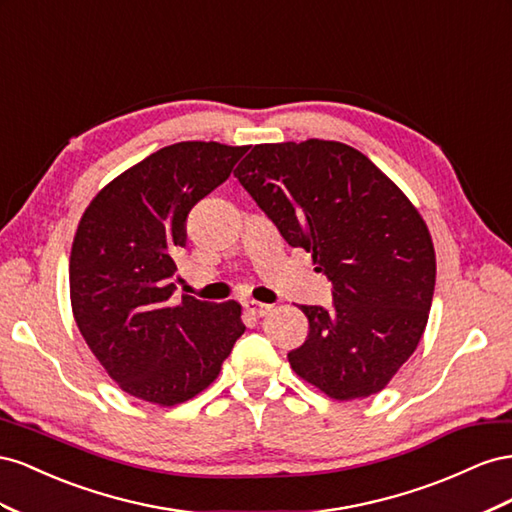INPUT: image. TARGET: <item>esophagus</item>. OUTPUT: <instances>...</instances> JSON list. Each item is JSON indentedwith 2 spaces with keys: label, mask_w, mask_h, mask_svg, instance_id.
<instances>
[{
  "label": "esophagus",
  "mask_w": 512,
  "mask_h": 512,
  "mask_svg": "<svg viewBox=\"0 0 512 512\" xmlns=\"http://www.w3.org/2000/svg\"><path fill=\"white\" fill-rule=\"evenodd\" d=\"M244 306H246V311L251 313V315H255V317H264L272 306L270 304H264V302H257V300H246L244 302Z\"/></svg>",
  "instance_id": "1"
}]
</instances>
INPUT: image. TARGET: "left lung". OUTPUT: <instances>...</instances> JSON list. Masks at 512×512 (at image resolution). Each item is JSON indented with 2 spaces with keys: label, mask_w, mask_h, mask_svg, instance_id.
<instances>
[{
  "label": "left lung",
  "mask_w": 512,
  "mask_h": 512,
  "mask_svg": "<svg viewBox=\"0 0 512 512\" xmlns=\"http://www.w3.org/2000/svg\"><path fill=\"white\" fill-rule=\"evenodd\" d=\"M236 178L289 246L311 253L332 304H302L291 369L328 397L382 390L414 354L435 287L429 229L397 184L339 141L255 145Z\"/></svg>",
  "instance_id": "left-lung-1"
}]
</instances>
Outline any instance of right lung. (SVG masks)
Returning <instances> with one entry per match:
<instances>
[{
    "instance_id": "1",
    "label": "right lung",
    "mask_w": 512,
    "mask_h": 512,
    "mask_svg": "<svg viewBox=\"0 0 512 512\" xmlns=\"http://www.w3.org/2000/svg\"><path fill=\"white\" fill-rule=\"evenodd\" d=\"M246 150L216 141L167 145L102 188L81 218L70 253L72 313L96 360L141 401L193 399L246 330L233 300L171 302L188 212Z\"/></svg>"
}]
</instances>
